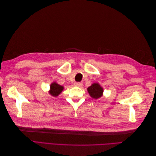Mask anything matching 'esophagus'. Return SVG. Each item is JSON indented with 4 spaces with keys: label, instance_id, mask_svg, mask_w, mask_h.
Returning <instances> with one entry per match:
<instances>
[{
    "label": "esophagus",
    "instance_id": "1",
    "mask_svg": "<svg viewBox=\"0 0 156 156\" xmlns=\"http://www.w3.org/2000/svg\"><path fill=\"white\" fill-rule=\"evenodd\" d=\"M74 85L75 87H81L83 85V83H81V82H76V83H74Z\"/></svg>",
    "mask_w": 156,
    "mask_h": 156
}]
</instances>
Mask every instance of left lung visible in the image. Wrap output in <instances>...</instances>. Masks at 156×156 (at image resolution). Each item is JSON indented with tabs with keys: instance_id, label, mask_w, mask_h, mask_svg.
<instances>
[{
	"instance_id": "obj_1",
	"label": "left lung",
	"mask_w": 156,
	"mask_h": 156,
	"mask_svg": "<svg viewBox=\"0 0 156 156\" xmlns=\"http://www.w3.org/2000/svg\"><path fill=\"white\" fill-rule=\"evenodd\" d=\"M87 90L92 98L98 99L102 96L103 89L98 83H93L90 87L87 88Z\"/></svg>"
}]
</instances>
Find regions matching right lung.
I'll list each match as a JSON object with an SVG mask.
<instances>
[{"label": "right lung", "mask_w": 156, "mask_h": 156, "mask_svg": "<svg viewBox=\"0 0 156 156\" xmlns=\"http://www.w3.org/2000/svg\"><path fill=\"white\" fill-rule=\"evenodd\" d=\"M63 89H64V87L60 85V84H57L56 82H54L53 83H51L50 86L49 94L51 96L56 97L62 92Z\"/></svg>", "instance_id": "right-lung-1"}]
</instances>
